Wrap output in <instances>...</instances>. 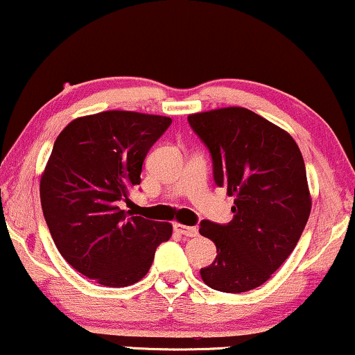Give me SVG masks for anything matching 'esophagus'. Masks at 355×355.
I'll return each mask as SVG.
<instances>
[{
  "label": "esophagus",
  "instance_id": "1",
  "mask_svg": "<svg viewBox=\"0 0 355 355\" xmlns=\"http://www.w3.org/2000/svg\"><path fill=\"white\" fill-rule=\"evenodd\" d=\"M176 230H178L181 235H184V237H198V235H199V230L196 229V227H191V225H181V224H178V225H176Z\"/></svg>",
  "mask_w": 355,
  "mask_h": 355
}]
</instances>
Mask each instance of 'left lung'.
Masks as SVG:
<instances>
[{
    "instance_id": "left-lung-1",
    "label": "left lung",
    "mask_w": 355,
    "mask_h": 355,
    "mask_svg": "<svg viewBox=\"0 0 355 355\" xmlns=\"http://www.w3.org/2000/svg\"><path fill=\"white\" fill-rule=\"evenodd\" d=\"M212 159L214 181L234 196L229 224L200 222L217 257L200 268L212 290L245 293L263 284L295 250L309 212L306 168L290 135L247 108L187 116Z\"/></svg>"
}]
</instances>
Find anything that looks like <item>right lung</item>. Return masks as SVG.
<instances>
[{
    "instance_id": "add662e5",
    "label": "right lung",
    "mask_w": 355,
    "mask_h": 355,
    "mask_svg": "<svg viewBox=\"0 0 355 355\" xmlns=\"http://www.w3.org/2000/svg\"><path fill=\"white\" fill-rule=\"evenodd\" d=\"M173 120L137 112L77 118L59 135L41 178V205L57 250L78 273L121 288L148 273L164 222L121 211L141 182L148 151Z\"/></svg>"
}]
</instances>
